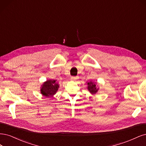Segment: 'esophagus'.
<instances>
[{"instance_id":"esophagus-1","label":"esophagus","mask_w":146,"mask_h":146,"mask_svg":"<svg viewBox=\"0 0 146 146\" xmlns=\"http://www.w3.org/2000/svg\"><path fill=\"white\" fill-rule=\"evenodd\" d=\"M76 77H75V76H72L71 77V80H72V81H74V80H76Z\"/></svg>"}]
</instances>
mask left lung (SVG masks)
<instances>
[{"label": "left lung", "instance_id": "left-lung-1", "mask_svg": "<svg viewBox=\"0 0 146 146\" xmlns=\"http://www.w3.org/2000/svg\"><path fill=\"white\" fill-rule=\"evenodd\" d=\"M87 85H88V87H87L88 90L92 94V95H95V94H96L98 92L99 88H97V86H96L95 83L90 81L87 83Z\"/></svg>", "mask_w": 146, "mask_h": 146}]
</instances>
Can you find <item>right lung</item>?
<instances>
[{"instance_id": "right-lung-1", "label": "right lung", "mask_w": 146, "mask_h": 146, "mask_svg": "<svg viewBox=\"0 0 146 146\" xmlns=\"http://www.w3.org/2000/svg\"><path fill=\"white\" fill-rule=\"evenodd\" d=\"M59 86L56 80H47L42 84L40 88V93L45 97H51L57 92Z\"/></svg>"}]
</instances>
